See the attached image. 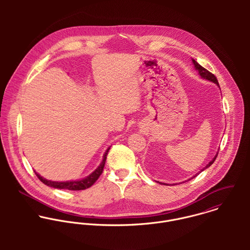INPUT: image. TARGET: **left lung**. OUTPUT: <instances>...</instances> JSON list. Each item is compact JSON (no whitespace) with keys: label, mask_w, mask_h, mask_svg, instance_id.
<instances>
[{"label":"left lung","mask_w":250,"mask_h":250,"mask_svg":"<svg viewBox=\"0 0 250 250\" xmlns=\"http://www.w3.org/2000/svg\"><path fill=\"white\" fill-rule=\"evenodd\" d=\"M192 63H193V65H194V68H195V70H197L198 71V74L200 75V77L202 78V79H205V80H208V81H210V82H213L214 83H216V85L219 87V84H218V82H217V80H216V78H215V76H214V74H212L211 72L208 71L207 69H205L204 67H202L197 62H195L193 59H192ZM218 153V152H217ZM217 153L215 154V156H214V159L203 168V169H201L198 173H196L194 176H192L191 178L188 179V180H191L192 178H194L195 176H197L201 171H203V170H205L206 168H208L209 167H211L212 165H213V163L214 162V160L216 159V156H217ZM187 182V181H186ZM158 183H160V184H162V185H167V184H165V183H161V182H158Z\"/></svg>","instance_id":"obj_1"}]
</instances>
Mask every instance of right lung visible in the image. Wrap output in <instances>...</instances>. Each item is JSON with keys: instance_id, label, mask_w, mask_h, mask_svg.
I'll use <instances>...</instances> for the list:
<instances>
[{"instance_id": "add662e5", "label": "right lung", "mask_w": 250, "mask_h": 250, "mask_svg": "<svg viewBox=\"0 0 250 250\" xmlns=\"http://www.w3.org/2000/svg\"><path fill=\"white\" fill-rule=\"evenodd\" d=\"M108 150H109V147L106 150L100 166L91 174H89L85 178L81 179V180H75V181L58 182V181H51V180L43 178L37 172H36V171L35 172H36V176L38 177V179L43 184H45L46 186H49L51 188H60V189H69V190H82V189H85V188H88L89 187H91L96 182V180L99 178V176L102 174L103 168L105 167V163H106V160H107Z\"/></svg>"}]
</instances>
